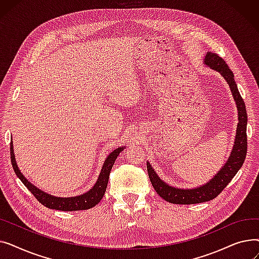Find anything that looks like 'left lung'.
I'll return each instance as SVG.
<instances>
[{
  "label": "left lung",
  "instance_id": "obj_1",
  "mask_svg": "<svg viewBox=\"0 0 259 259\" xmlns=\"http://www.w3.org/2000/svg\"><path fill=\"white\" fill-rule=\"evenodd\" d=\"M203 65L209 67L210 69L219 72L228 83L232 97L235 101L237 112H238V124L235 134V140L231 154L225 165L221 168L213 178L199 187L192 189H184L173 187L166 182L162 181L155 170L147 161V170L149 179L151 181L154 190L157 194L162 198L171 203H178V205H191V203H199L214 199L227 185L232 181L235 174L241 168L244 158L247 155V110L246 105L238 91L236 81L234 79V74L231 71L226 62L220 58L217 54L207 52L205 59H203Z\"/></svg>",
  "mask_w": 259,
  "mask_h": 259
}]
</instances>
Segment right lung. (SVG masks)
<instances>
[{
  "instance_id": "obj_1",
  "label": "right lung",
  "mask_w": 259,
  "mask_h": 259,
  "mask_svg": "<svg viewBox=\"0 0 259 259\" xmlns=\"http://www.w3.org/2000/svg\"><path fill=\"white\" fill-rule=\"evenodd\" d=\"M124 149H125V146L118 147L107 156V158L104 161L102 170L99 174L97 183L93 185V187L89 190V191L76 196H71V197H59V196L48 194L42 191V190L38 189L37 187H35L33 184H31L28 180H27L23 175V173H21L17 165L15 151H13L12 141L10 143V155H11L10 158H11L12 168L15 170V173L17 174L18 178L43 206L49 209L60 210V211H79V210L90 209L95 205H98V203L101 201V199L103 198L106 192V188L109 181V175H110L112 166L114 164L115 159L117 158L118 154L124 150Z\"/></svg>"
}]
</instances>
